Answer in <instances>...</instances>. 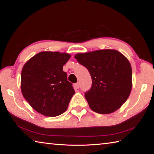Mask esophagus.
Wrapping results in <instances>:
<instances>
[{
	"instance_id": "esophagus-1",
	"label": "esophagus",
	"mask_w": 154,
	"mask_h": 154,
	"mask_svg": "<svg viewBox=\"0 0 154 154\" xmlns=\"http://www.w3.org/2000/svg\"><path fill=\"white\" fill-rule=\"evenodd\" d=\"M74 86H75V87H76V88H80V83H78V82H77V83H76V84H75V85H74Z\"/></svg>"
}]
</instances>
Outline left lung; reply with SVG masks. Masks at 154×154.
Wrapping results in <instances>:
<instances>
[{
    "mask_svg": "<svg viewBox=\"0 0 154 154\" xmlns=\"http://www.w3.org/2000/svg\"><path fill=\"white\" fill-rule=\"evenodd\" d=\"M74 57L91 75L92 86L85 97L91 110L110 114L120 108L132 86V68L126 57L114 49L78 53Z\"/></svg>",
    "mask_w": 154,
    "mask_h": 154,
    "instance_id": "8db88e82",
    "label": "left lung"
}]
</instances>
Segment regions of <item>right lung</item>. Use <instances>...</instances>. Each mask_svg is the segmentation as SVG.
Returning a JSON list of instances; mask_svg holds the SVG:
<instances>
[{"label": "right lung", "instance_id": "obj_1", "mask_svg": "<svg viewBox=\"0 0 154 154\" xmlns=\"http://www.w3.org/2000/svg\"><path fill=\"white\" fill-rule=\"evenodd\" d=\"M70 58L66 53L43 51L25 63L21 74V91L34 110L56 117L67 109L75 94L63 66Z\"/></svg>", "mask_w": 154, "mask_h": 154}]
</instances>
